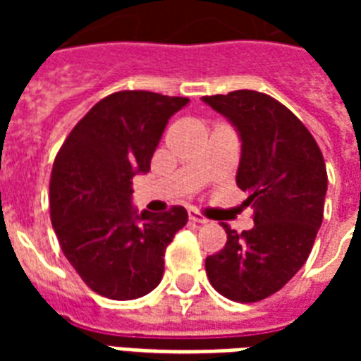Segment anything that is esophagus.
<instances>
[{
  "instance_id": "34e87169",
  "label": "esophagus",
  "mask_w": 361,
  "mask_h": 361,
  "mask_svg": "<svg viewBox=\"0 0 361 361\" xmlns=\"http://www.w3.org/2000/svg\"><path fill=\"white\" fill-rule=\"evenodd\" d=\"M189 221H191V223H197V225H204L208 219H206L204 215L198 214V212H195V209H189Z\"/></svg>"
}]
</instances>
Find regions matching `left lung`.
I'll use <instances>...</instances> for the list:
<instances>
[{
    "mask_svg": "<svg viewBox=\"0 0 361 361\" xmlns=\"http://www.w3.org/2000/svg\"><path fill=\"white\" fill-rule=\"evenodd\" d=\"M241 140L236 183L255 208V226L226 231V245L206 258L215 290L251 303L271 296L307 260L322 225L328 191L324 157L305 125L269 95L238 90L202 97Z\"/></svg>",
    "mask_w": 361,
    "mask_h": 361,
    "instance_id": "left-lung-1",
    "label": "left lung"
}]
</instances>
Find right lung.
<instances>
[{
	"label": "right lung",
	"instance_id": "1",
	"mask_svg": "<svg viewBox=\"0 0 361 361\" xmlns=\"http://www.w3.org/2000/svg\"><path fill=\"white\" fill-rule=\"evenodd\" d=\"M187 97L118 92L71 130L54 161L50 217L61 251L93 292L136 300L161 283L164 251L187 223L133 206V178L147 174L164 127Z\"/></svg>",
	"mask_w": 361,
	"mask_h": 361
}]
</instances>
